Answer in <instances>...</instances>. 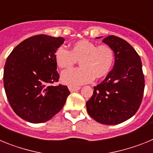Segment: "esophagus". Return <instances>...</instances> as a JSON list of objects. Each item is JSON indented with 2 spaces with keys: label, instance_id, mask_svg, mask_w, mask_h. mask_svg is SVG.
I'll return each instance as SVG.
<instances>
[{
  "label": "esophagus",
  "instance_id": "1",
  "mask_svg": "<svg viewBox=\"0 0 153 153\" xmlns=\"http://www.w3.org/2000/svg\"><path fill=\"white\" fill-rule=\"evenodd\" d=\"M69 90H70V92H75L77 91L80 89V86H68Z\"/></svg>",
  "mask_w": 153,
  "mask_h": 153
}]
</instances>
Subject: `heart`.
Wrapping results in <instances>:
<instances>
[{"label":"heart","mask_w":153,"mask_h":153,"mask_svg":"<svg viewBox=\"0 0 153 153\" xmlns=\"http://www.w3.org/2000/svg\"><path fill=\"white\" fill-rule=\"evenodd\" d=\"M54 60L60 69L70 68L79 60L81 67L64 71L61 75L63 83L75 86L107 75L114 64L115 52L108 44L97 46L84 39L74 43L70 51L58 47L54 52Z\"/></svg>","instance_id":"heart-1"}]
</instances>
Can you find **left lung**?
I'll use <instances>...</instances> for the list:
<instances>
[{"label":"left lung","mask_w":153,"mask_h":153,"mask_svg":"<svg viewBox=\"0 0 153 153\" xmlns=\"http://www.w3.org/2000/svg\"><path fill=\"white\" fill-rule=\"evenodd\" d=\"M102 41L114 50L115 64L106 79L94 86L86 109L97 122L117 125L134 116L140 108L145 88L144 74L141 58L128 42L114 35Z\"/></svg>","instance_id":"obj_1"}]
</instances>
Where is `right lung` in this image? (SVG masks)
Returning <instances> with one entry per match:
<instances>
[{
	"instance_id": "1",
	"label": "right lung",
	"mask_w": 153,
	"mask_h": 153,
	"mask_svg": "<svg viewBox=\"0 0 153 153\" xmlns=\"http://www.w3.org/2000/svg\"><path fill=\"white\" fill-rule=\"evenodd\" d=\"M63 37L44 34L24 40L7 58L4 86L14 113L27 122H47L60 111L70 90L59 81L54 52Z\"/></svg>"
}]
</instances>
